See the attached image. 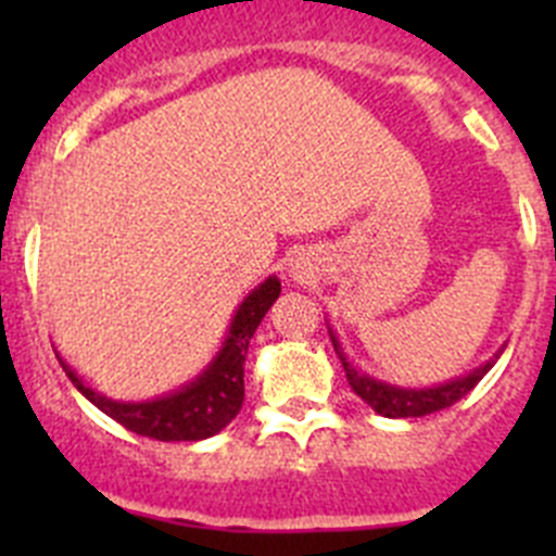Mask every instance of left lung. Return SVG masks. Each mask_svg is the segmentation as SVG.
I'll list each match as a JSON object with an SVG mask.
<instances>
[{
	"mask_svg": "<svg viewBox=\"0 0 556 556\" xmlns=\"http://www.w3.org/2000/svg\"><path fill=\"white\" fill-rule=\"evenodd\" d=\"M328 333H331L333 351H337L339 362H342V367H345L348 384H351L353 392H356V395L381 417H424V415H431V412L448 409V406H454L459 397L468 395V392L479 384L481 378L488 376L490 367L495 365V358H498L501 353H504V348H507V345H501L498 353H493L484 365L470 370L468 376L451 378V381H445V384L412 390V387L387 384V381H378V378L358 370L356 365H351V358L345 356V351H342V345H339L337 333H333L331 328H328Z\"/></svg>",
	"mask_w": 556,
	"mask_h": 556,
	"instance_id": "left-lung-1",
	"label": "left lung"
}]
</instances>
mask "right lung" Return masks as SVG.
<instances>
[{"label":"right lung","mask_w":556,"mask_h":556,"mask_svg":"<svg viewBox=\"0 0 556 556\" xmlns=\"http://www.w3.org/2000/svg\"><path fill=\"white\" fill-rule=\"evenodd\" d=\"M278 294H281V281L269 275L267 281L258 283L239 303L228 326V337L217 356L211 358V365L198 378H191L189 384L152 401H113L83 384V378L63 358L61 367L97 409L105 412L125 429L161 440V443H198L205 437L219 434L242 409L244 356H248L255 328L264 320L269 306L278 301Z\"/></svg>","instance_id":"add662e5"}]
</instances>
